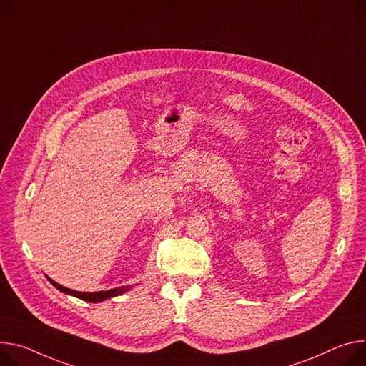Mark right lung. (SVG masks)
Here are the masks:
<instances>
[{"instance_id":"add662e5","label":"right lung","mask_w":366,"mask_h":366,"mask_svg":"<svg viewBox=\"0 0 366 366\" xmlns=\"http://www.w3.org/2000/svg\"><path fill=\"white\" fill-rule=\"evenodd\" d=\"M48 280H49L58 290H61V292H64V293H67V295H73V296H76V297L83 299V301L93 302V304L105 301V299H109V297H112V296L121 295V293H124L125 290H128V289L131 287V286H128V287H127V286H122V287L109 289V290H101V292H77V290H71V289H67V287H64V286L58 285L56 282H54V280L49 279V277H48Z\"/></svg>"}]
</instances>
